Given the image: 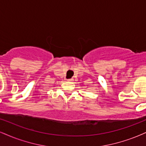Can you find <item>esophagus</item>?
<instances>
[{"label":"esophagus","instance_id":"esophagus-1","mask_svg":"<svg viewBox=\"0 0 146 146\" xmlns=\"http://www.w3.org/2000/svg\"><path fill=\"white\" fill-rule=\"evenodd\" d=\"M72 81H74V79L73 78H70V79H68V82H72Z\"/></svg>","mask_w":146,"mask_h":146}]
</instances>
